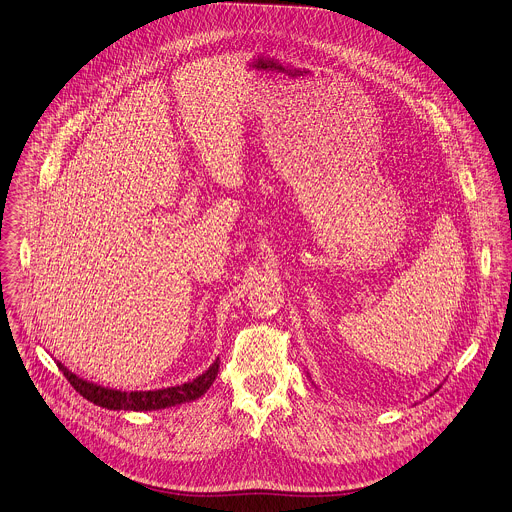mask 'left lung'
Instances as JSON below:
<instances>
[{"mask_svg": "<svg viewBox=\"0 0 512 512\" xmlns=\"http://www.w3.org/2000/svg\"><path fill=\"white\" fill-rule=\"evenodd\" d=\"M438 388H440V386H438ZM438 388H434V392H436V390H438ZM430 396H432V392H430Z\"/></svg>", "mask_w": 512, "mask_h": 512, "instance_id": "1", "label": "left lung"}]
</instances>
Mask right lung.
I'll return each mask as SVG.
<instances>
[{"instance_id":"right-lung-1","label":"right lung","mask_w":512,"mask_h":512,"mask_svg":"<svg viewBox=\"0 0 512 512\" xmlns=\"http://www.w3.org/2000/svg\"><path fill=\"white\" fill-rule=\"evenodd\" d=\"M60 370L68 378V382L80 392L84 398L94 402L96 406L108 408V410H162V408H172L178 404H186L192 400H198L204 396V392L212 386V382L218 376L220 368V358H216L208 370H204L200 376H196L190 382L170 386V388H158V390H118L110 386H102L90 380L80 378L72 370H68L62 362H58Z\"/></svg>"}]
</instances>
